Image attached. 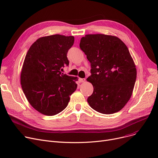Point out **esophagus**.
Wrapping results in <instances>:
<instances>
[{
  "label": "esophagus",
  "instance_id": "obj_1",
  "mask_svg": "<svg viewBox=\"0 0 158 158\" xmlns=\"http://www.w3.org/2000/svg\"><path fill=\"white\" fill-rule=\"evenodd\" d=\"M78 81H79V82H80V83L81 82H83L85 81V78H79Z\"/></svg>",
  "mask_w": 158,
  "mask_h": 158
}]
</instances>
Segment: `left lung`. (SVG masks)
Listing matches in <instances>:
<instances>
[{
	"label": "left lung",
	"instance_id": "1",
	"mask_svg": "<svg viewBox=\"0 0 158 158\" xmlns=\"http://www.w3.org/2000/svg\"><path fill=\"white\" fill-rule=\"evenodd\" d=\"M80 48L91 64L87 81L94 86L88 102L102 114L120 111L129 101L136 79V69L128 48L117 36L86 35Z\"/></svg>",
	"mask_w": 158,
	"mask_h": 158
}]
</instances>
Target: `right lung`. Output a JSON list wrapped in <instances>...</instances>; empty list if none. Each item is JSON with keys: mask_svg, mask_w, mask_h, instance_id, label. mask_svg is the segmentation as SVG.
Wrapping results in <instances>:
<instances>
[{"mask_svg": "<svg viewBox=\"0 0 158 158\" xmlns=\"http://www.w3.org/2000/svg\"><path fill=\"white\" fill-rule=\"evenodd\" d=\"M73 43V36L51 35L38 38L27 51L20 82L28 102L41 114L61 112L77 89V77L61 72L69 64L66 55Z\"/></svg>", "mask_w": 158, "mask_h": 158, "instance_id": "obj_1", "label": "right lung"}]
</instances>
